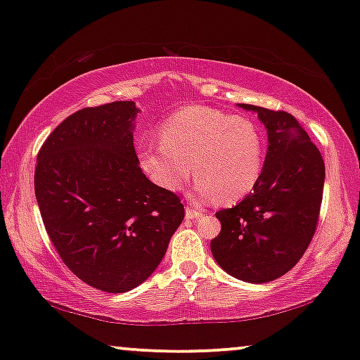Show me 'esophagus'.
<instances>
[{"instance_id":"34e87169","label":"esophagus","mask_w":360,"mask_h":360,"mask_svg":"<svg viewBox=\"0 0 360 360\" xmlns=\"http://www.w3.org/2000/svg\"><path fill=\"white\" fill-rule=\"evenodd\" d=\"M203 214H205L203 210L196 208V206H193L191 203L186 205V218H188V219H198Z\"/></svg>"}]
</instances>
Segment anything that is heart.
I'll use <instances>...</instances> for the list:
<instances>
[{
	"instance_id": "b5f03b06",
	"label": "heart",
	"mask_w": 360,
	"mask_h": 360,
	"mask_svg": "<svg viewBox=\"0 0 360 360\" xmlns=\"http://www.w3.org/2000/svg\"><path fill=\"white\" fill-rule=\"evenodd\" d=\"M159 137L160 144L141 147L137 160L164 190L184 188L193 169L200 195L234 203L254 190L262 174L264 139L248 116L186 106L162 122Z\"/></svg>"
}]
</instances>
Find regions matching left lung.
<instances>
[{
    "label": "left lung",
    "instance_id": "1",
    "mask_svg": "<svg viewBox=\"0 0 360 360\" xmlns=\"http://www.w3.org/2000/svg\"><path fill=\"white\" fill-rule=\"evenodd\" d=\"M240 106L257 111L267 127V157L252 193L216 213L221 233L211 240V252L233 277L265 283L293 269L316 233L324 160L290 112Z\"/></svg>",
    "mask_w": 360,
    "mask_h": 360
}]
</instances>
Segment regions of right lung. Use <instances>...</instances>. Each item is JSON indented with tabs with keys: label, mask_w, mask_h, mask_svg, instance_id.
I'll list each match as a JSON object with an SVG mask.
<instances>
[{
	"label": "right lung",
	"mask_w": 360,
	"mask_h": 360,
	"mask_svg": "<svg viewBox=\"0 0 360 360\" xmlns=\"http://www.w3.org/2000/svg\"><path fill=\"white\" fill-rule=\"evenodd\" d=\"M132 101L83 108L37 154L34 190L62 262L83 282L124 293L157 269L185 218L179 195L142 174Z\"/></svg>",
	"instance_id": "obj_1"
}]
</instances>
